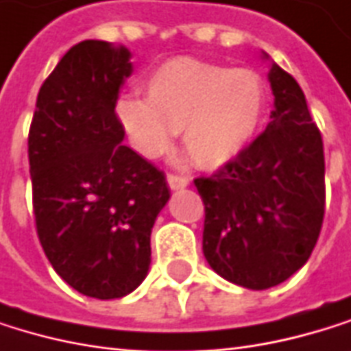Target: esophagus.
Masks as SVG:
<instances>
[{
  "mask_svg": "<svg viewBox=\"0 0 351 351\" xmlns=\"http://www.w3.org/2000/svg\"><path fill=\"white\" fill-rule=\"evenodd\" d=\"M166 181H168V187L170 189H185L189 185V179L187 177H181V174H168Z\"/></svg>",
  "mask_w": 351,
  "mask_h": 351,
  "instance_id": "1",
  "label": "esophagus"
}]
</instances>
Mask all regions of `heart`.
<instances>
[{
    "instance_id": "heart-1",
    "label": "heart",
    "mask_w": 351,
    "mask_h": 351,
    "mask_svg": "<svg viewBox=\"0 0 351 351\" xmlns=\"http://www.w3.org/2000/svg\"><path fill=\"white\" fill-rule=\"evenodd\" d=\"M147 99L122 95L116 116L143 158L166 156L183 131V147L204 170L235 162L256 141L268 112L258 72L195 58H174L149 72Z\"/></svg>"
}]
</instances>
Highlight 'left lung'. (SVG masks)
<instances>
[{"instance_id":"obj_1","label":"left lung","mask_w":351,"mask_h":351,"mask_svg":"<svg viewBox=\"0 0 351 351\" xmlns=\"http://www.w3.org/2000/svg\"><path fill=\"white\" fill-rule=\"evenodd\" d=\"M268 81L274 110L266 131L235 162L193 181L206 206L208 264L256 291L287 281L308 262L324 216L322 137L304 91L274 62Z\"/></svg>"}]
</instances>
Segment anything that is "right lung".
<instances>
[{
  "instance_id": "obj_1",
  "label": "right lung",
  "mask_w": 351,
  "mask_h": 351,
  "mask_svg": "<svg viewBox=\"0 0 351 351\" xmlns=\"http://www.w3.org/2000/svg\"><path fill=\"white\" fill-rule=\"evenodd\" d=\"M131 51L108 41L70 47L45 79L29 133L37 235L60 277L116 300L147 277L152 227L170 191L164 172L122 143L116 116Z\"/></svg>"
}]
</instances>
